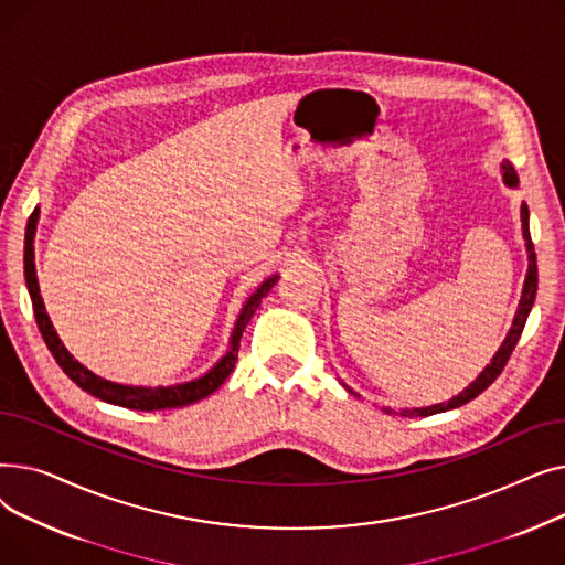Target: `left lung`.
Listing matches in <instances>:
<instances>
[{
	"mask_svg": "<svg viewBox=\"0 0 565 565\" xmlns=\"http://www.w3.org/2000/svg\"><path fill=\"white\" fill-rule=\"evenodd\" d=\"M501 171H503V183H507L509 188H518V173L515 169L503 162L501 164ZM522 235L526 241V254H529V270H526V277H524V288H522V298H520V305H518V313L513 318V324L511 330L507 334V339H503L501 348L497 350V354L492 358V362L483 369V373L473 380L467 390H462L458 396H454L451 401L447 403H437V405H428V407H412V409H403L401 414L403 417H428V414H437V412H447V409H454V407H460L469 401L477 398L479 394H483L490 384L499 377V373L503 371V366H507L511 352L515 350L518 341H520V334L524 330V322L529 318V311L533 307V300H536V290H539V267H536V252H533V243H531V233H529V207L526 203H522ZM352 394V390H348ZM392 412V409H390Z\"/></svg>",
	"mask_w": 565,
	"mask_h": 565,
	"instance_id": "8db88e82",
	"label": "left lung"
}]
</instances>
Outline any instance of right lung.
Instances as JSON below:
<instances>
[{"label":"right lung","instance_id":"1","mask_svg":"<svg viewBox=\"0 0 565 565\" xmlns=\"http://www.w3.org/2000/svg\"><path fill=\"white\" fill-rule=\"evenodd\" d=\"M39 215L41 211L34 207V213L29 215L26 222V233H24V279H26V290L29 298H32V307H34V316H36V324L43 334V341L47 345V350L52 352V358L56 360V364L62 366V371L77 384L79 390H84L86 394H92L105 403L111 405H121L128 409H141V412H153V409H171V407H183V405H192L205 396H211L213 392H217L222 387V382L231 375L235 362H237V348H241V337L247 328L249 318L256 313L260 300L265 298L267 292L273 290V286L279 281V275L267 277L256 290L254 295H249V300L245 302L241 316L235 320V328L231 334V343L224 358L207 371L205 375L183 382V384H171V387H130V384H118L111 380H105L96 373L88 371L86 366H82L73 354L66 350V345L62 343V339L56 337L50 316L45 311L41 290H39V279H36V265H34V235H36V224H39Z\"/></svg>","mask_w":565,"mask_h":565}]
</instances>
